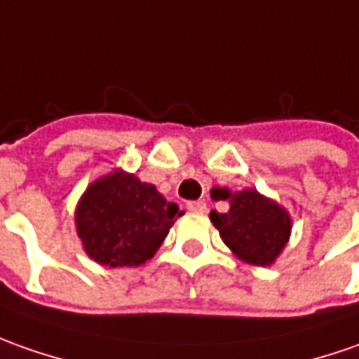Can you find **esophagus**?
<instances>
[{
	"instance_id": "esophagus-1",
	"label": "esophagus",
	"mask_w": 359,
	"mask_h": 359,
	"mask_svg": "<svg viewBox=\"0 0 359 359\" xmlns=\"http://www.w3.org/2000/svg\"><path fill=\"white\" fill-rule=\"evenodd\" d=\"M187 209H189L191 213H205V211H208V203H205V201H189V203H187Z\"/></svg>"
}]
</instances>
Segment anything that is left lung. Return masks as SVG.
<instances>
[{
    "label": "left lung",
    "instance_id": "obj_1",
    "mask_svg": "<svg viewBox=\"0 0 359 359\" xmlns=\"http://www.w3.org/2000/svg\"><path fill=\"white\" fill-rule=\"evenodd\" d=\"M223 194L221 199H231L229 211H211V221L223 243L245 263L259 266L273 263L290 235L288 213L255 189Z\"/></svg>",
    "mask_w": 359,
    "mask_h": 359
}]
</instances>
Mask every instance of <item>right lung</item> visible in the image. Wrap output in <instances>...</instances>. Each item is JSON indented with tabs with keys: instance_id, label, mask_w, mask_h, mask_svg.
<instances>
[{
	"instance_id": "add662e5",
	"label": "right lung",
	"mask_w": 359,
	"mask_h": 359,
	"mask_svg": "<svg viewBox=\"0 0 359 359\" xmlns=\"http://www.w3.org/2000/svg\"><path fill=\"white\" fill-rule=\"evenodd\" d=\"M182 213L154 185L114 172L86 189L76 209V231L96 263L136 266L154 257Z\"/></svg>"
}]
</instances>
